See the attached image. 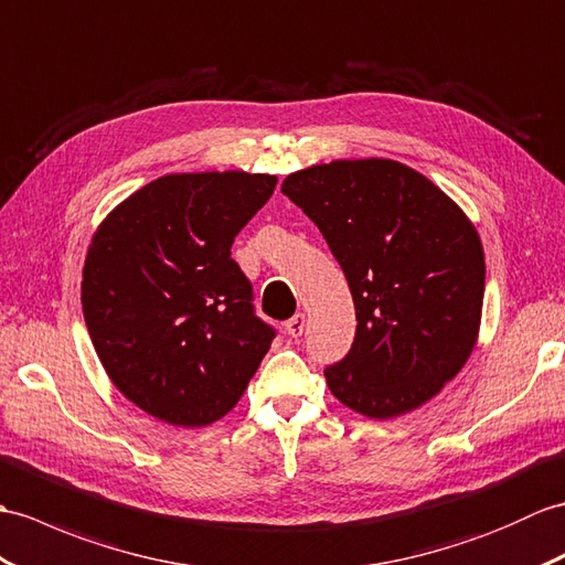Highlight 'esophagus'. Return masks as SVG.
Masks as SVG:
<instances>
[{"instance_id":"esophagus-1","label":"esophagus","mask_w":565,"mask_h":565,"mask_svg":"<svg viewBox=\"0 0 565 565\" xmlns=\"http://www.w3.org/2000/svg\"><path fill=\"white\" fill-rule=\"evenodd\" d=\"M303 330H306V315L303 312H296L294 318L286 322V334L298 339L300 334H303Z\"/></svg>"}]
</instances>
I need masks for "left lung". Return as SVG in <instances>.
<instances>
[{
    "instance_id": "1",
    "label": "left lung",
    "mask_w": 565,
    "mask_h": 565,
    "mask_svg": "<svg viewBox=\"0 0 565 565\" xmlns=\"http://www.w3.org/2000/svg\"><path fill=\"white\" fill-rule=\"evenodd\" d=\"M281 192L320 228L356 308V337L324 369L332 395L371 418L436 397L477 344L483 250L448 194L390 159L291 173Z\"/></svg>"
}]
</instances>
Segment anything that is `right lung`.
<instances>
[{
  "label": "right lung",
  "instance_id": "add662e5",
  "mask_svg": "<svg viewBox=\"0 0 565 565\" xmlns=\"http://www.w3.org/2000/svg\"><path fill=\"white\" fill-rule=\"evenodd\" d=\"M274 188V175L243 170L166 175L127 196L90 241V342L115 387L166 424L226 416L277 337L231 257Z\"/></svg>",
  "mask_w": 565,
  "mask_h": 565
}]
</instances>
